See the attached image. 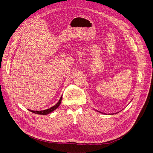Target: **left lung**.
<instances>
[{"label": "left lung", "instance_id": "8db88e82", "mask_svg": "<svg viewBox=\"0 0 153 153\" xmlns=\"http://www.w3.org/2000/svg\"><path fill=\"white\" fill-rule=\"evenodd\" d=\"M99 112H100V111H99ZM100 113H101V112H100ZM118 113H119V112H118ZM115 114H116V113H115Z\"/></svg>", "mask_w": 153, "mask_h": 153}]
</instances>
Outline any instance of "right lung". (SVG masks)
Here are the masks:
<instances>
[{"instance_id":"right-lung-1","label":"right lung","mask_w":153,"mask_h":153,"mask_svg":"<svg viewBox=\"0 0 153 153\" xmlns=\"http://www.w3.org/2000/svg\"><path fill=\"white\" fill-rule=\"evenodd\" d=\"M62 96L60 97V100H59V102L55 105H54L53 106L51 107L50 108H48L47 109V110H42V111H33V110H29L30 111L33 113H35V114H42V115H46V114H48L51 112H53V111H54L56 109H57L59 106L60 105V103H61V101H62Z\"/></svg>"}]
</instances>
